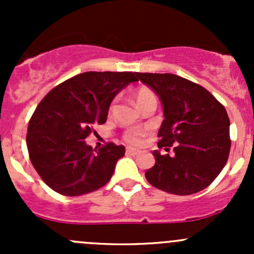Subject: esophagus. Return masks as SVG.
Wrapping results in <instances>:
<instances>
[{"instance_id": "esophagus-1", "label": "esophagus", "mask_w": 254, "mask_h": 254, "mask_svg": "<svg viewBox=\"0 0 254 254\" xmlns=\"http://www.w3.org/2000/svg\"><path fill=\"white\" fill-rule=\"evenodd\" d=\"M127 155L136 156V155H139V151L134 150V148H127Z\"/></svg>"}]
</instances>
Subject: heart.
Masks as SVG:
<instances>
[{
	"label": "heart",
	"mask_w": 254,
	"mask_h": 254,
	"mask_svg": "<svg viewBox=\"0 0 254 254\" xmlns=\"http://www.w3.org/2000/svg\"><path fill=\"white\" fill-rule=\"evenodd\" d=\"M135 101H136L137 106H141L142 103H145L146 101L151 98H156L155 93L151 91L150 88H146V87H141V88L137 89L134 94ZM148 129H139V127H131V129L125 130L124 134H123V139L127 143L132 146L140 145L143 141L146 136L148 135Z\"/></svg>",
	"instance_id": "heart-1"
}]
</instances>
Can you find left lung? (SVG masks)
Listing matches in <instances>:
<instances>
[{
  "instance_id": "8db88e82",
  "label": "left lung",
  "mask_w": 254,
  "mask_h": 254,
  "mask_svg": "<svg viewBox=\"0 0 254 254\" xmlns=\"http://www.w3.org/2000/svg\"><path fill=\"white\" fill-rule=\"evenodd\" d=\"M157 93L165 120L158 131L156 162L145 172L155 188L176 195H190L209 187L229 158L230 119L225 107L200 84L173 73L136 72Z\"/></svg>"
}]
</instances>
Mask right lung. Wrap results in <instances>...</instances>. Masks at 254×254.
Returning <instances> with one entry per match:
<instances>
[{
    "mask_svg": "<svg viewBox=\"0 0 254 254\" xmlns=\"http://www.w3.org/2000/svg\"><path fill=\"white\" fill-rule=\"evenodd\" d=\"M135 81L136 72L89 71L54 87L38 104L28 124V153L53 190L78 196L108 183L125 147L108 142L93 151L84 139L107 122L118 92Z\"/></svg>",
    "mask_w": 254,
    "mask_h": 254,
    "instance_id": "right-lung-1",
    "label": "right lung"
}]
</instances>
